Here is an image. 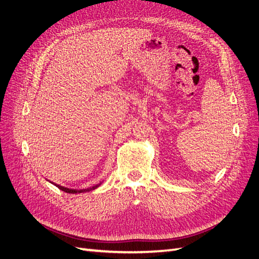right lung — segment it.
<instances>
[{
	"label": "right lung",
	"mask_w": 259,
	"mask_h": 259,
	"mask_svg": "<svg viewBox=\"0 0 259 259\" xmlns=\"http://www.w3.org/2000/svg\"><path fill=\"white\" fill-rule=\"evenodd\" d=\"M50 183H51V184H53L54 186H56L57 188H59L60 190L65 191V192H67V193H83V192H89V191H92V190H95V189H97V188L101 185V183H99V184H97V185H95V186H92V187H90V188H85V189H70V188L62 187V186H60V185L54 184V183H52V182H50Z\"/></svg>",
	"instance_id": "right-lung-1"
}]
</instances>
